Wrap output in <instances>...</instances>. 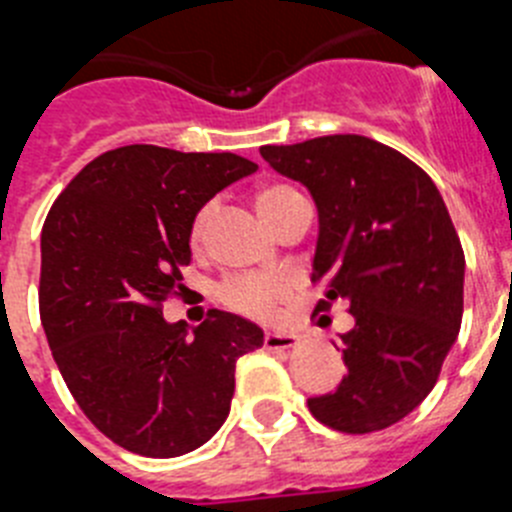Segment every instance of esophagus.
Returning a JSON list of instances; mask_svg holds the SVG:
<instances>
[{"label":"esophagus","mask_w":512,"mask_h":512,"mask_svg":"<svg viewBox=\"0 0 512 512\" xmlns=\"http://www.w3.org/2000/svg\"><path fill=\"white\" fill-rule=\"evenodd\" d=\"M297 341H300V338H297L295 333H266L264 336L266 348H284V351H287V348H295Z\"/></svg>","instance_id":"esophagus-1"}]
</instances>
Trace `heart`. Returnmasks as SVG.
<instances>
[{
    "label": "heart",
    "instance_id": "1",
    "mask_svg": "<svg viewBox=\"0 0 512 512\" xmlns=\"http://www.w3.org/2000/svg\"><path fill=\"white\" fill-rule=\"evenodd\" d=\"M302 197L295 187L282 182L264 184L256 194V207H259L261 217L266 220V225L274 220V215L284 210L292 200ZM212 217V205L202 207L192 220V228H189V238H192L194 246H200L205 241L207 225H210ZM289 297V287L277 277H230L225 279L220 287H217V300L223 302L225 307H230L238 315H246L253 320H271L277 315V307L282 305Z\"/></svg>",
    "mask_w": 512,
    "mask_h": 512
}]
</instances>
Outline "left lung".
<instances>
[{
  "label": "left lung",
  "mask_w": 512,
  "mask_h": 512,
  "mask_svg": "<svg viewBox=\"0 0 512 512\" xmlns=\"http://www.w3.org/2000/svg\"><path fill=\"white\" fill-rule=\"evenodd\" d=\"M264 161L302 182L318 205L312 284L328 325L346 302L348 374L307 408L333 431L374 433L413 413L436 387L464 312V251L441 192L418 164L364 135L264 146Z\"/></svg>",
  "instance_id": "8db88e82"
}]
</instances>
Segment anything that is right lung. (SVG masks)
<instances>
[{"mask_svg":"<svg viewBox=\"0 0 512 512\" xmlns=\"http://www.w3.org/2000/svg\"><path fill=\"white\" fill-rule=\"evenodd\" d=\"M256 169L235 153L122 146L84 166L45 217L40 323L76 405L122 449H200L230 413L235 361L264 346L259 325L223 310L192 336L164 320L194 215Z\"/></svg>","mask_w":512,"mask_h":512,"instance_id":"add662e5","label":"right lung"}]
</instances>
